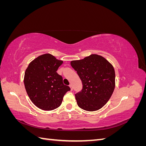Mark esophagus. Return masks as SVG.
I'll return each instance as SVG.
<instances>
[{
  "label": "esophagus",
  "mask_w": 146,
  "mask_h": 146,
  "mask_svg": "<svg viewBox=\"0 0 146 146\" xmlns=\"http://www.w3.org/2000/svg\"><path fill=\"white\" fill-rule=\"evenodd\" d=\"M69 87L70 88V90L72 91V90H73V87H72V84H70V85H69Z\"/></svg>",
  "instance_id": "34e87169"
}]
</instances>
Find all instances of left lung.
<instances>
[{"label":"left lung","instance_id":"left-lung-1","mask_svg":"<svg viewBox=\"0 0 146 146\" xmlns=\"http://www.w3.org/2000/svg\"><path fill=\"white\" fill-rule=\"evenodd\" d=\"M81 79L83 89L76 94L77 105L88 111H97L108 102L115 88V71L104 57L91 54L70 61Z\"/></svg>","mask_w":146,"mask_h":146}]
</instances>
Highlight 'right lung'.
Here are the masks:
<instances>
[{
	"mask_svg": "<svg viewBox=\"0 0 146 146\" xmlns=\"http://www.w3.org/2000/svg\"><path fill=\"white\" fill-rule=\"evenodd\" d=\"M63 63L52 55L45 54L31 61L26 69L25 90L31 101L39 109L50 111L59 107L64 94L70 90L56 72Z\"/></svg>",
	"mask_w": 146,
	"mask_h": 146,
	"instance_id": "1",
	"label": "right lung"
}]
</instances>
